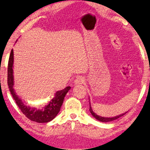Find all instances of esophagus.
Returning <instances> with one entry per match:
<instances>
[{
	"label": "esophagus",
	"instance_id": "obj_1",
	"mask_svg": "<svg viewBox=\"0 0 150 150\" xmlns=\"http://www.w3.org/2000/svg\"><path fill=\"white\" fill-rule=\"evenodd\" d=\"M85 82V79L83 77H81V76H79L77 77V78L75 79V84H83Z\"/></svg>",
	"mask_w": 150,
	"mask_h": 150
}]
</instances>
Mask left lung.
<instances>
[{
	"mask_svg": "<svg viewBox=\"0 0 150 150\" xmlns=\"http://www.w3.org/2000/svg\"><path fill=\"white\" fill-rule=\"evenodd\" d=\"M89 110H90V112H91V113L92 114V115L96 119V120H99V121H100V122H110V121L116 120V119H118V118L121 117V116H122L123 115H125V114L126 113V112L125 114H122V115H120L117 116H115V117H112V118H105V117H102V116H99L96 115V114L93 111L92 108H91V105H90Z\"/></svg>",
	"mask_w": 150,
	"mask_h": 150,
	"instance_id": "obj_1",
	"label": "left lung"
}]
</instances>
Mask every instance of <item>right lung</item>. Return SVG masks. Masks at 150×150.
Returning a JSON list of instances; mask_svg holds the SVG:
<instances>
[{
  "label": "right lung",
  "instance_id": "1",
  "mask_svg": "<svg viewBox=\"0 0 150 150\" xmlns=\"http://www.w3.org/2000/svg\"><path fill=\"white\" fill-rule=\"evenodd\" d=\"M13 57V50H12L8 59L7 83H8L9 90L11 91V95L17 106H18L22 112L30 120L38 123H47L48 122L52 120L59 112L65 96L69 91L71 87H67L64 89L57 91L55 93L54 98L50 101L47 105L45 106V107H43L41 110H38L37 108L32 107V106H26L16 95L13 88L14 78L13 69H12L14 61Z\"/></svg>",
  "mask_w": 150,
  "mask_h": 150
}]
</instances>
